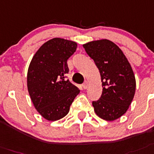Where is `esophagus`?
Here are the masks:
<instances>
[{"label":"esophagus","mask_w":154,"mask_h":154,"mask_svg":"<svg viewBox=\"0 0 154 154\" xmlns=\"http://www.w3.org/2000/svg\"><path fill=\"white\" fill-rule=\"evenodd\" d=\"M82 87H83L84 89H87L88 87V81H85V83L82 85Z\"/></svg>","instance_id":"obj_1"}]
</instances>
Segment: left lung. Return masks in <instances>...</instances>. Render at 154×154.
I'll return each mask as SVG.
<instances>
[{"label":"left lung","mask_w":154,"mask_h":154,"mask_svg":"<svg viewBox=\"0 0 154 154\" xmlns=\"http://www.w3.org/2000/svg\"><path fill=\"white\" fill-rule=\"evenodd\" d=\"M101 75L103 92L93 101L96 114L114 121L126 113L135 91V78L130 63L117 45L109 40L94 41L83 45Z\"/></svg>","instance_id":"obj_1"}]
</instances>
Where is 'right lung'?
Listing matches in <instances>:
<instances>
[{
    "label": "right lung",
    "instance_id": "obj_1",
    "mask_svg": "<svg viewBox=\"0 0 154 154\" xmlns=\"http://www.w3.org/2000/svg\"><path fill=\"white\" fill-rule=\"evenodd\" d=\"M77 43L53 38L35 53L27 73V88L36 109L48 121H57L69 113L79 88L66 79L67 59L77 49Z\"/></svg>",
    "mask_w": 154,
    "mask_h": 154
}]
</instances>
